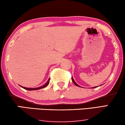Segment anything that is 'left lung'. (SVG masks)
<instances>
[{"label": "left lung", "mask_w": 125, "mask_h": 125, "mask_svg": "<svg viewBox=\"0 0 125 125\" xmlns=\"http://www.w3.org/2000/svg\"><path fill=\"white\" fill-rule=\"evenodd\" d=\"M72 81H73V83H74V84H75V85H76V86H78V87H80V86H79V85H78V84H76L75 82V81H74V79H73V77L72 78ZM97 87H93V88H97Z\"/></svg>", "instance_id": "1"}]
</instances>
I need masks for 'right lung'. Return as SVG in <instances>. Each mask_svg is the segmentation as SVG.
I'll return each mask as SVG.
<instances>
[{"label":"right lung","instance_id":"1","mask_svg":"<svg viewBox=\"0 0 125 125\" xmlns=\"http://www.w3.org/2000/svg\"><path fill=\"white\" fill-rule=\"evenodd\" d=\"M49 82H50V79H49V80H48V81L46 82V83L45 85H43V86H42V87H38V88H26V87H22V86H21V87L23 88L24 89H26V90H28V91H34V90H38V89H42V88H45L46 87V86L48 85V84H49Z\"/></svg>","mask_w":125,"mask_h":125}]
</instances>
